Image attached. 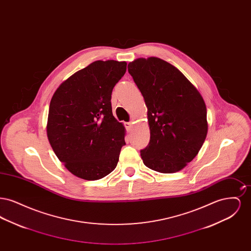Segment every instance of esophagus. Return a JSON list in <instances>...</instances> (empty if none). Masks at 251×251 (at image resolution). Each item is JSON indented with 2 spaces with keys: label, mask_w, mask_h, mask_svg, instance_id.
Instances as JSON below:
<instances>
[{
  "label": "esophagus",
  "mask_w": 251,
  "mask_h": 251,
  "mask_svg": "<svg viewBox=\"0 0 251 251\" xmlns=\"http://www.w3.org/2000/svg\"><path fill=\"white\" fill-rule=\"evenodd\" d=\"M132 124H133V123H132L131 121H130V122H126V123H125V127H126V129H127L128 131H130V130H131V127H132Z\"/></svg>",
  "instance_id": "1"
}]
</instances>
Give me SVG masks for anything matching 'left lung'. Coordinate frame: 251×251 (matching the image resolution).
I'll use <instances>...</instances> for the list:
<instances>
[{
	"mask_svg": "<svg viewBox=\"0 0 251 251\" xmlns=\"http://www.w3.org/2000/svg\"><path fill=\"white\" fill-rule=\"evenodd\" d=\"M128 72L148 108L151 139L141 151L144 165L161 173L181 170L208 132L202 96L177 68L158 57L133 60Z\"/></svg>",
	"mask_w": 251,
	"mask_h": 251,
	"instance_id": "obj_1",
	"label": "left lung"
}]
</instances>
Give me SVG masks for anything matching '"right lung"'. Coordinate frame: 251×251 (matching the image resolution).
<instances>
[{
    "label": "right lung",
    "mask_w": 251,
    "mask_h": 251,
    "mask_svg": "<svg viewBox=\"0 0 251 251\" xmlns=\"http://www.w3.org/2000/svg\"><path fill=\"white\" fill-rule=\"evenodd\" d=\"M126 67L125 61H95L72 74L52 95L49 142L76 177L101 179L118 165L126 131L113 116L111 95Z\"/></svg>",
    "instance_id": "1"
}]
</instances>
